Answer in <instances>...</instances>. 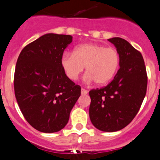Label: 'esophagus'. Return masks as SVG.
Segmentation results:
<instances>
[{"instance_id": "1", "label": "esophagus", "mask_w": 160, "mask_h": 160, "mask_svg": "<svg viewBox=\"0 0 160 160\" xmlns=\"http://www.w3.org/2000/svg\"><path fill=\"white\" fill-rule=\"evenodd\" d=\"M88 93V90H86V89H84V88H81V94H87Z\"/></svg>"}]
</instances>
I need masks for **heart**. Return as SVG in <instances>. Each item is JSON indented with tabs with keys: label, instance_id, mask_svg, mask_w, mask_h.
Returning a JSON list of instances; mask_svg holds the SVG:
<instances>
[{
	"label": "heart",
	"instance_id": "b5f03b06",
	"mask_svg": "<svg viewBox=\"0 0 160 160\" xmlns=\"http://www.w3.org/2000/svg\"><path fill=\"white\" fill-rule=\"evenodd\" d=\"M119 57L114 48L95 43H86L76 46L73 53H66L61 58V67L71 80H77L85 67V82L94 80L98 85L111 81L117 72Z\"/></svg>",
	"mask_w": 160,
	"mask_h": 160
}]
</instances>
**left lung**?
<instances>
[{
	"mask_svg": "<svg viewBox=\"0 0 160 160\" xmlns=\"http://www.w3.org/2000/svg\"><path fill=\"white\" fill-rule=\"evenodd\" d=\"M116 48L119 69L114 80L102 88L89 91V117L95 128L116 132L136 116L146 93L147 75L142 53L124 39H108Z\"/></svg>",
	"mask_w": 160,
	"mask_h": 160,
	"instance_id": "left-lung-1",
	"label": "left lung"
}]
</instances>
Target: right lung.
Segmentation results:
<instances>
[{
	"mask_svg": "<svg viewBox=\"0 0 160 160\" xmlns=\"http://www.w3.org/2000/svg\"><path fill=\"white\" fill-rule=\"evenodd\" d=\"M70 35L48 33L21 51L14 72V93L24 118L42 132L65 127L80 96V86L68 79L61 67Z\"/></svg>",
	"mask_w": 160,
	"mask_h": 160,
	"instance_id": "obj_1",
	"label": "right lung"
}]
</instances>
